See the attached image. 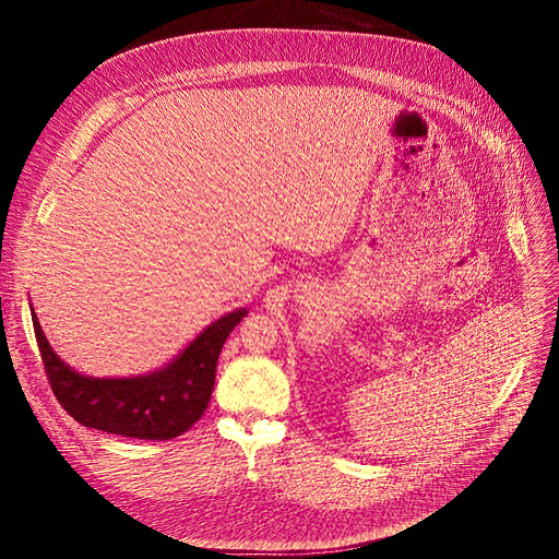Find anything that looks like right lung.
Segmentation results:
<instances>
[{
    "label": "right lung",
    "instance_id": "right-lung-1",
    "mask_svg": "<svg viewBox=\"0 0 559 559\" xmlns=\"http://www.w3.org/2000/svg\"><path fill=\"white\" fill-rule=\"evenodd\" d=\"M247 308L219 317L167 367L135 378H93L53 354L32 308L45 373L68 415L81 426L135 439H171L190 430L209 407L219 350Z\"/></svg>",
    "mask_w": 559,
    "mask_h": 559
}]
</instances>
